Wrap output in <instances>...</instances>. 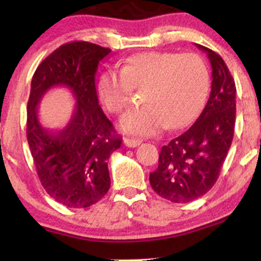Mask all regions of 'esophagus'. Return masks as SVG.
I'll return each instance as SVG.
<instances>
[{
    "label": "esophagus",
    "instance_id": "1",
    "mask_svg": "<svg viewBox=\"0 0 261 261\" xmlns=\"http://www.w3.org/2000/svg\"><path fill=\"white\" fill-rule=\"evenodd\" d=\"M141 142L142 141L139 140V139H133V137H125L124 139V143L126 147H137V146L141 145Z\"/></svg>",
    "mask_w": 261,
    "mask_h": 261
}]
</instances>
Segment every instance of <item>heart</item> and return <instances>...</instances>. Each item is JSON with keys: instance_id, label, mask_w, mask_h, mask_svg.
<instances>
[{"instance_id": "heart-1", "label": "heart", "mask_w": 261, "mask_h": 261, "mask_svg": "<svg viewBox=\"0 0 261 261\" xmlns=\"http://www.w3.org/2000/svg\"><path fill=\"white\" fill-rule=\"evenodd\" d=\"M210 74L195 54L143 53L118 70L100 76L98 92L113 114L130 107L134 91H143L146 106L128 113L120 126L137 136H154L166 127L181 128L199 115L208 93Z\"/></svg>"}]
</instances>
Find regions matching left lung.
<instances>
[{
	"label": "left lung",
	"instance_id": "left-lung-1",
	"mask_svg": "<svg viewBox=\"0 0 261 261\" xmlns=\"http://www.w3.org/2000/svg\"><path fill=\"white\" fill-rule=\"evenodd\" d=\"M212 67L210 98L193 126L161 149L149 174L158 195L182 203L199 199L215 185L234 134L236 83L226 62L202 45Z\"/></svg>",
	"mask_w": 261,
	"mask_h": 261
}]
</instances>
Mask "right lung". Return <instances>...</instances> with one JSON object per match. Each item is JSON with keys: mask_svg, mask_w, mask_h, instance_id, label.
Segmentation results:
<instances>
[{"mask_svg": "<svg viewBox=\"0 0 261 261\" xmlns=\"http://www.w3.org/2000/svg\"><path fill=\"white\" fill-rule=\"evenodd\" d=\"M112 50L88 41L61 45L38 66L27 106V139L41 185L66 207L85 208L110 188L108 160L122 139L98 103L95 74ZM54 86H66L75 98L69 124L50 130L38 120L41 97Z\"/></svg>", "mask_w": 261, "mask_h": 261, "instance_id": "1", "label": "right lung"}]
</instances>
